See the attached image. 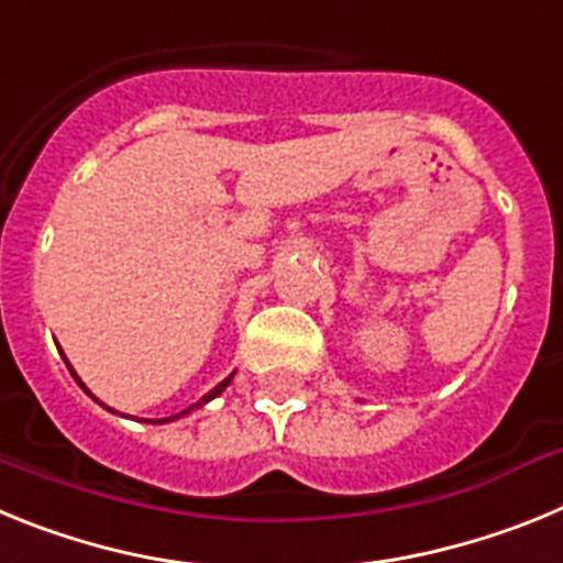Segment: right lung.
I'll return each instance as SVG.
<instances>
[{"instance_id":"right-lung-1","label":"right lung","mask_w":563,"mask_h":563,"mask_svg":"<svg viewBox=\"0 0 563 563\" xmlns=\"http://www.w3.org/2000/svg\"><path fill=\"white\" fill-rule=\"evenodd\" d=\"M62 357H64V352H62ZM64 361H67V357H64ZM67 369H69V372H73V377H76V383H78V386H81V389H84V391H87V395H89V397H92V391H89V389H87V386H84V383H81V377H78V375H76V369H73V366H69V363H67ZM231 380H233V375H231V377H225V380H222V383H220V386H213V389H211V391H208V395H206V397H202V400H200V402H194L191 409H200V406H206V402H208V400H213V397H217V395H222V391H225V386H228V383H231ZM92 400H96V397H92ZM191 409L180 411V415H177V417L188 415V411H191ZM177 417H166V420H154V422H168V420H177Z\"/></svg>"}]
</instances>
